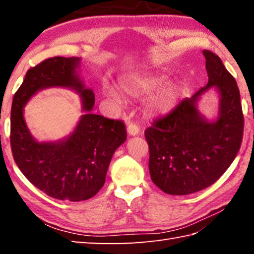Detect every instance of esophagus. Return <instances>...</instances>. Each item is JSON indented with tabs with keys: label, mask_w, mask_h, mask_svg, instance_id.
I'll use <instances>...</instances> for the list:
<instances>
[{
	"label": "esophagus",
	"mask_w": 254,
	"mask_h": 254,
	"mask_svg": "<svg viewBox=\"0 0 254 254\" xmlns=\"http://www.w3.org/2000/svg\"><path fill=\"white\" fill-rule=\"evenodd\" d=\"M127 133H128V135H131V136L137 135V134L139 133V127H138L137 124H135V123L128 124V126H127Z\"/></svg>",
	"instance_id": "obj_1"
}]
</instances>
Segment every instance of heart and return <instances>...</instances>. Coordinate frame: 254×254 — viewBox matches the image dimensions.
Masks as SVG:
<instances>
[{"label": "heart", "mask_w": 254, "mask_h": 254, "mask_svg": "<svg viewBox=\"0 0 254 254\" xmlns=\"http://www.w3.org/2000/svg\"><path fill=\"white\" fill-rule=\"evenodd\" d=\"M168 83L169 77L167 75L146 72L134 74L122 79L120 87L124 93L134 97L154 93L146 104L148 112L154 115H166L175 109L182 96L180 86ZM106 94L113 100L119 101V95L116 90L107 88Z\"/></svg>", "instance_id": "obj_1"}]
</instances>
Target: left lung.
Returning a JSON list of instances; mask_svg holds the SVG:
<instances>
[{
    "instance_id": "left-lung-1",
    "label": "left lung",
    "mask_w": 254,
    "mask_h": 254,
    "mask_svg": "<svg viewBox=\"0 0 254 254\" xmlns=\"http://www.w3.org/2000/svg\"><path fill=\"white\" fill-rule=\"evenodd\" d=\"M203 55L207 85L145 130L150 178L171 195L195 193L217 181L236 158L244 135L236 79L218 56L208 50ZM213 85L220 93V112L216 121L208 122L197 110L196 102Z\"/></svg>"
}]
</instances>
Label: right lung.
<instances>
[{
    "label": "right lung",
    "instance_id": "add662e5",
    "mask_svg": "<svg viewBox=\"0 0 254 254\" xmlns=\"http://www.w3.org/2000/svg\"><path fill=\"white\" fill-rule=\"evenodd\" d=\"M80 59L53 57L30 67L16 91L10 111V147L16 165L47 195L79 202L96 195L105 185L113 153L126 142L124 122L91 110L93 90L85 88L76 68ZM71 88L82 97L85 115L71 136L58 142H37L25 126L23 107L37 91Z\"/></svg>",
    "mask_w": 254,
    "mask_h": 254
}]
</instances>
